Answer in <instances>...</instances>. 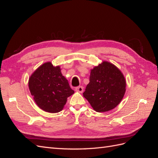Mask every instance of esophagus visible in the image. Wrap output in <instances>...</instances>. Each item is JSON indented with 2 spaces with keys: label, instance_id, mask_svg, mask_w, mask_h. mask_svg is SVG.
Listing matches in <instances>:
<instances>
[{
  "label": "esophagus",
  "instance_id": "obj_1",
  "mask_svg": "<svg viewBox=\"0 0 158 158\" xmlns=\"http://www.w3.org/2000/svg\"><path fill=\"white\" fill-rule=\"evenodd\" d=\"M83 90H84V88L82 86H78V87L75 88L76 92H78L79 93H82Z\"/></svg>",
  "mask_w": 158,
  "mask_h": 158
}]
</instances>
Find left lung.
<instances>
[{
	"instance_id": "left-lung-1",
	"label": "left lung",
	"mask_w": 158,
	"mask_h": 158,
	"mask_svg": "<svg viewBox=\"0 0 158 158\" xmlns=\"http://www.w3.org/2000/svg\"><path fill=\"white\" fill-rule=\"evenodd\" d=\"M126 80L115 65L103 61L90 70L89 82L83 96L95 111L102 113L115 108L126 92Z\"/></svg>"
}]
</instances>
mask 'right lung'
Instances as JSON below:
<instances>
[{"label": "right lung", "mask_w": 158, "mask_h": 158, "mask_svg": "<svg viewBox=\"0 0 158 158\" xmlns=\"http://www.w3.org/2000/svg\"><path fill=\"white\" fill-rule=\"evenodd\" d=\"M28 86L37 106L52 113L62 111L67 98L74 93L62 74L60 66H54L51 62L44 63L33 72Z\"/></svg>", "instance_id": "right-lung-1"}]
</instances>
